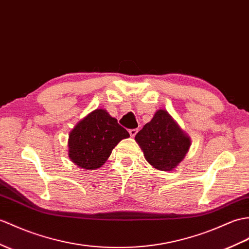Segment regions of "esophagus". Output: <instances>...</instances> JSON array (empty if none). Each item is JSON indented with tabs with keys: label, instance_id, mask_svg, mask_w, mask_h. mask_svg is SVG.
I'll use <instances>...</instances> for the list:
<instances>
[{
	"label": "esophagus",
	"instance_id": "1",
	"mask_svg": "<svg viewBox=\"0 0 249 249\" xmlns=\"http://www.w3.org/2000/svg\"><path fill=\"white\" fill-rule=\"evenodd\" d=\"M137 132H138V128H134V129H129V135H130L131 137H135V136L137 135Z\"/></svg>",
	"mask_w": 249,
	"mask_h": 249
}]
</instances>
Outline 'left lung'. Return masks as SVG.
I'll return each mask as SVG.
<instances>
[{"label": "left lung", "mask_w": 249, "mask_h": 249, "mask_svg": "<svg viewBox=\"0 0 249 249\" xmlns=\"http://www.w3.org/2000/svg\"><path fill=\"white\" fill-rule=\"evenodd\" d=\"M136 141L148 161L160 171H171L184 158L190 139L165 110H158L151 122L136 135Z\"/></svg>", "instance_id": "obj_1"}]
</instances>
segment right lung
<instances>
[{
    "instance_id": "add662e5",
    "label": "right lung",
    "mask_w": 249,
    "mask_h": 249,
    "mask_svg": "<svg viewBox=\"0 0 249 249\" xmlns=\"http://www.w3.org/2000/svg\"><path fill=\"white\" fill-rule=\"evenodd\" d=\"M129 137L128 131L104 109H96L80 121L69 135V157L87 170L102 166L114 146Z\"/></svg>"
}]
</instances>
